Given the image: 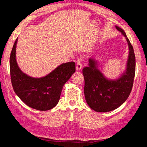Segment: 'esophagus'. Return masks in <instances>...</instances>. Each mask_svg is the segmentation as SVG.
Here are the masks:
<instances>
[{
	"label": "esophagus",
	"mask_w": 147,
	"mask_h": 147,
	"mask_svg": "<svg viewBox=\"0 0 147 147\" xmlns=\"http://www.w3.org/2000/svg\"><path fill=\"white\" fill-rule=\"evenodd\" d=\"M76 68L77 70H80L82 68V61L80 57H78L76 62Z\"/></svg>",
	"instance_id": "esophagus-1"
}]
</instances>
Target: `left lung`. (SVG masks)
<instances>
[{"label": "left lung", "mask_w": 147, "mask_h": 147, "mask_svg": "<svg viewBox=\"0 0 147 147\" xmlns=\"http://www.w3.org/2000/svg\"><path fill=\"white\" fill-rule=\"evenodd\" d=\"M116 28L126 37L129 54L125 73L117 80H109L97 69L96 61L89 59V66L83 69L84 78V92L88 105L98 112L113 110L126 100L131 92L136 72V57L134 49L126 33Z\"/></svg>", "instance_id": "1"}]
</instances>
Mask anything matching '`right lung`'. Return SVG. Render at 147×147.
I'll use <instances>...</instances> for the list:
<instances>
[{
    "label": "right lung",
    "mask_w": 147,
    "mask_h": 147,
    "mask_svg": "<svg viewBox=\"0 0 147 147\" xmlns=\"http://www.w3.org/2000/svg\"><path fill=\"white\" fill-rule=\"evenodd\" d=\"M10 57V70L13 90L20 99L30 107L40 111L53 109L58 103L64 84L75 72L74 62L62 64L47 76L34 78L23 73L16 61V45Z\"/></svg>",
    "instance_id": "1"
}]
</instances>
